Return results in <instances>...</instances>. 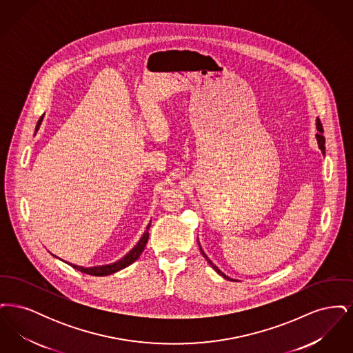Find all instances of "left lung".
<instances>
[{
	"label": "left lung",
	"mask_w": 353,
	"mask_h": 353,
	"mask_svg": "<svg viewBox=\"0 0 353 353\" xmlns=\"http://www.w3.org/2000/svg\"><path fill=\"white\" fill-rule=\"evenodd\" d=\"M316 127H318V131H319V134H316V140H318V144H319L320 151H321L323 154H325V147H324V144H325V139H324V136H323V125H321L319 119H318V121H316ZM199 245H200V243H199ZM200 252H201L202 255H203V258L208 261V263H209L213 269L216 270L221 276H223V278H225V279H228V281H233L232 278L226 276V275H225V274H223V272H222V271H221V270H219V268H217V266H216V265H214V263H213V262L206 256V254H205L203 250L201 249V245H200Z\"/></svg>",
	"instance_id": "8db88e82"
}]
</instances>
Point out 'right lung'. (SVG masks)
<instances>
[{
	"mask_svg": "<svg viewBox=\"0 0 353 353\" xmlns=\"http://www.w3.org/2000/svg\"><path fill=\"white\" fill-rule=\"evenodd\" d=\"M42 119H43V117H41L39 120H38L37 127H35V132L38 131V128H39V125L42 123ZM150 226H151V223H148L147 230L144 232V234L141 235L140 241L136 243L134 249L128 252V254H125L120 261L115 262V263L104 265V266H95V268H82V266H77V265H72V263H68V262H66V263H68L70 266H72L74 269L81 271V272L88 274V275H95V276H105V275H111V274L120 271V270L125 269L127 266L134 263V261L141 255V252H144V248H145V245L148 242V236H150V233H148Z\"/></svg>",
	"mask_w": 353,
	"mask_h": 353,
	"instance_id": "obj_1",
	"label": "right lung"
}]
</instances>
